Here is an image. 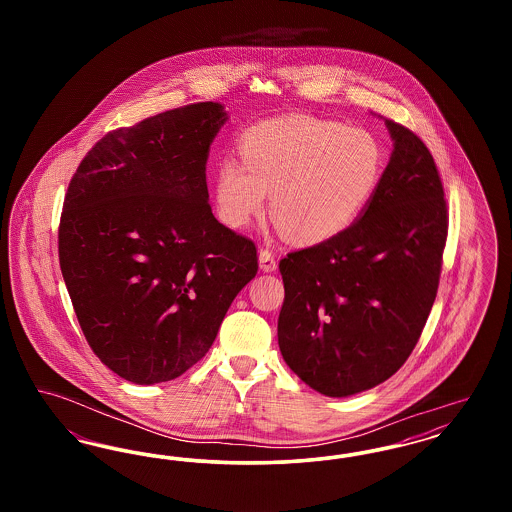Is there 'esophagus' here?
Returning a JSON list of instances; mask_svg holds the SVG:
<instances>
[{
    "label": "esophagus",
    "instance_id": "esophagus-1",
    "mask_svg": "<svg viewBox=\"0 0 512 512\" xmlns=\"http://www.w3.org/2000/svg\"><path fill=\"white\" fill-rule=\"evenodd\" d=\"M259 265H261V270H265V272H274L278 268L276 257H274V253L270 249H261L259 251Z\"/></svg>",
    "mask_w": 512,
    "mask_h": 512
}]
</instances>
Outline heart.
Wrapping results in <instances>:
<instances>
[{"mask_svg":"<svg viewBox=\"0 0 512 512\" xmlns=\"http://www.w3.org/2000/svg\"><path fill=\"white\" fill-rule=\"evenodd\" d=\"M242 163L217 167L219 217L242 228L267 207L297 242L336 238L363 213L376 192L386 159L374 134L309 115L253 124L240 136Z\"/></svg>","mask_w":512,"mask_h":512,"instance_id":"heart-1","label":"heart"}]
</instances>
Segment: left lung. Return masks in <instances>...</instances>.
Returning <instances> with one entry per match:
<instances>
[{
  "instance_id": "8db88e82",
  "label": "left lung",
  "mask_w": 512,
  "mask_h": 512,
  "mask_svg": "<svg viewBox=\"0 0 512 512\" xmlns=\"http://www.w3.org/2000/svg\"><path fill=\"white\" fill-rule=\"evenodd\" d=\"M386 126L390 163L359 219L280 261L282 357L328 397L370 390L405 365L438 293L449 224L438 167L409 128Z\"/></svg>"
}]
</instances>
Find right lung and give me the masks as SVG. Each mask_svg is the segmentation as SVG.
<instances>
[{
    "mask_svg": "<svg viewBox=\"0 0 512 512\" xmlns=\"http://www.w3.org/2000/svg\"><path fill=\"white\" fill-rule=\"evenodd\" d=\"M203 101L105 134L65 195L59 263L99 361L140 386L205 357L257 247L215 219L207 157L226 122Z\"/></svg>",
    "mask_w": 512,
    "mask_h": 512,
    "instance_id": "obj_1",
    "label": "right lung"
}]
</instances>
